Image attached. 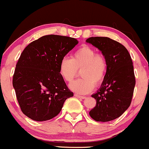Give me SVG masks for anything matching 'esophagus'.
<instances>
[{
	"mask_svg": "<svg viewBox=\"0 0 149 149\" xmlns=\"http://www.w3.org/2000/svg\"><path fill=\"white\" fill-rule=\"evenodd\" d=\"M75 97H78V98H81V99L86 98V97H85V96H81V95H77V94H75Z\"/></svg>",
	"mask_w": 149,
	"mask_h": 149,
	"instance_id": "obj_1",
	"label": "esophagus"
}]
</instances>
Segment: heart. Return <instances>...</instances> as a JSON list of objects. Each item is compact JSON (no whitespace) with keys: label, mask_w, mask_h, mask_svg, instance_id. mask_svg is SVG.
Here are the masks:
<instances>
[{"label":"heart","mask_w":149,"mask_h":149,"mask_svg":"<svg viewBox=\"0 0 149 149\" xmlns=\"http://www.w3.org/2000/svg\"><path fill=\"white\" fill-rule=\"evenodd\" d=\"M107 64L105 58L97 54L95 49L88 45H83L72 55V58H62L59 63V73L64 81L71 82L77 76L78 70L81 72L82 79L70 84L69 88L78 94L85 95L94 89L95 83L102 82L107 73Z\"/></svg>","instance_id":"obj_1"}]
</instances>
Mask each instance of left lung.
I'll return each instance as SVG.
<instances>
[{
    "label": "left lung",
    "mask_w": 149,
    "mask_h": 149,
    "mask_svg": "<svg viewBox=\"0 0 149 149\" xmlns=\"http://www.w3.org/2000/svg\"><path fill=\"white\" fill-rule=\"evenodd\" d=\"M86 42L102 52L107 64L100 88L91 95L96 100V105L89 114L97 122L115 120L132 102L136 83L132 58L123 45L109 37H90Z\"/></svg>",
    "instance_id": "8db88e82"
}]
</instances>
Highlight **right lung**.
I'll use <instances>...</instances> for the list:
<instances>
[{"label": "right lung", "instance_id": "right-lung-1", "mask_svg": "<svg viewBox=\"0 0 149 149\" xmlns=\"http://www.w3.org/2000/svg\"><path fill=\"white\" fill-rule=\"evenodd\" d=\"M78 42L60 35H46L33 41L21 54L13 86L21 110L29 118L43 122L61 112L73 93L59 73V63Z\"/></svg>", "mask_w": 149, "mask_h": 149}]
</instances>
